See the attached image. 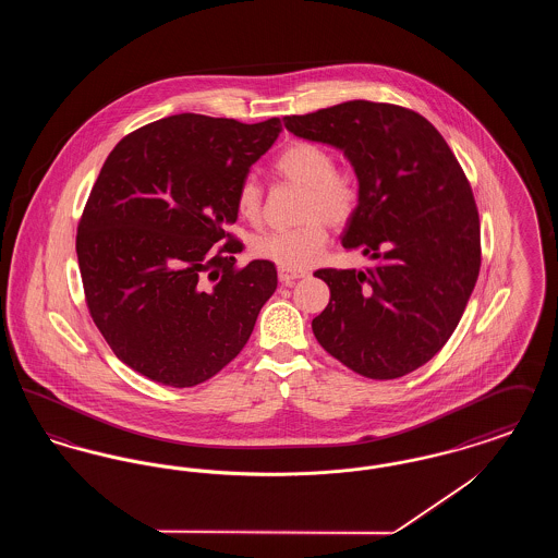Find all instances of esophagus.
Instances as JSON below:
<instances>
[{"label":"esophagus","instance_id":"obj_1","mask_svg":"<svg viewBox=\"0 0 558 558\" xmlns=\"http://www.w3.org/2000/svg\"><path fill=\"white\" fill-rule=\"evenodd\" d=\"M307 274L305 271H294V269H278V280L282 282V284H292L294 280H299V278H305Z\"/></svg>","mask_w":558,"mask_h":558}]
</instances>
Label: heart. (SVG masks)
Returning a JSON list of instances; mask_svg holds the SVG:
<instances>
[{
  "label": "heart",
  "instance_id": "heart-1",
  "mask_svg": "<svg viewBox=\"0 0 558 558\" xmlns=\"http://www.w3.org/2000/svg\"><path fill=\"white\" fill-rule=\"evenodd\" d=\"M274 171L292 186L303 187L299 207L303 223L294 230L257 234L251 240V253L282 269H305L324 253L326 223L341 230L357 211L360 178L351 167L335 165L326 146L307 140L289 144L274 160ZM236 211L248 223L262 219L264 194L253 178L242 180L236 187Z\"/></svg>",
  "mask_w": 558,
  "mask_h": 558
}]
</instances>
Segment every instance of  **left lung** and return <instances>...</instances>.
<instances>
[{
  "instance_id": "1",
  "label": "left lung",
  "mask_w": 558,
  "mask_h": 558,
  "mask_svg": "<svg viewBox=\"0 0 558 558\" xmlns=\"http://www.w3.org/2000/svg\"><path fill=\"white\" fill-rule=\"evenodd\" d=\"M296 137L343 150L360 205L343 246L366 269H318L330 289L312 328L332 357L366 378L421 368L464 314L481 267L473 190L450 146L414 110L351 100L284 117Z\"/></svg>"
}]
</instances>
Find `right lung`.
Instances as JSON below:
<instances>
[{
	"label": "right lung",
	"mask_w": 558,
	"mask_h": 558,
	"mask_svg": "<svg viewBox=\"0 0 558 558\" xmlns=\"http://www.w3.org/2000/svg\"><path fill=\"white\" fill-rule=\"evenodd\" d=\"M282 132L280 119L173 114L108 155L77 228L89 314L114 355L167 387H194L246 345L278 287L264 259L236 267V187ZM229 242L215 252L211 244Z\"/></svg>",
	"instance_id": "right-lung-1"
}]
</instances>
